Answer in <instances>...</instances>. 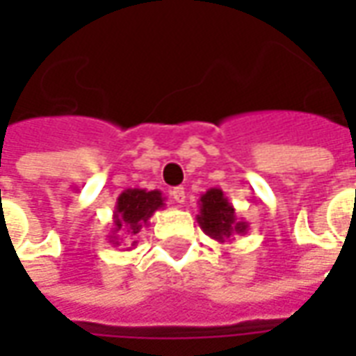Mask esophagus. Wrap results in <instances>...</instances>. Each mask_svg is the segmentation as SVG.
<instances>
[{
  "label": "esophagus",
  "mask_w": 356,
  "mask_h": 356,
  "mask_svg": "<svg viewBox=\"0 0 356 356\" xmlns=\"http://www.w3.org/2000/svg\"><path fill=\"white\" fill-rule=\"evenodd\" d=\"M171 198L177 202V204H183V202H185V198H186L185 188H183V186H175V188L171 191Z\"/></svg>",
  "instance_id": "34e87169"
}]
</instances>
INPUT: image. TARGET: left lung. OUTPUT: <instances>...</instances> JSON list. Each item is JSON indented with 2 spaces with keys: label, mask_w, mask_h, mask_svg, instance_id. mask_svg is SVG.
Listing matches in <instances>:
<instances>
[{
  "label": "left lung",
  "mask_w": 356,
  "mask_h": 356,
  "mask_svg": "<svg viewBox=\"0 0 356 356\" xmlns=\"http://www.w3.org/2000/svg\"><path fill=\"white\" fill-rule=\"evenodd\" d=\"M198 204H200V213L196 216V221L209 238L223 244V242H232L234 236L246 234L248 223L236 217V211L221 188L206 191L200 196Z\"/></svg>",
  "instance_id": "8db88e82"
}]
</instances>
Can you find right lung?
<instances>
[{
  "label": "right lung",
  "mask_w": 356,
  "mask_h": 356,
  "mask_svg": "<svg viewBox=\"0 0 356 356\" xmlns=\"http://www.w3.org/2000/svg\"><path fill=\"white\" fill-rule=\"evenodd\" d=\"M163 198L160 191H147V188H127L118 196L116 209L112 216V231L108 234V242L120 246L122 242H129L131 246L137 244L133 240L148 225V219L154 211L163 208ZM131 250V248H129Z\"/></svg>",
  "instance_id": "obj_1"
}]
</instances>
